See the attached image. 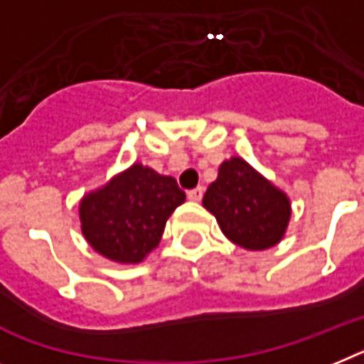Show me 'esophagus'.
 <instances>
[{"mask_svg": "<svg viewBox=\"0 0 364 364\" xmlns=\"http://www.w3.org/2000/svg\"><path fill=\"white\" fill-rule=\"evenodd\" d=\"M187 198L191 201H200L201 198H203V187H196V188H192V191H188Z\"/></svg>", "mask_w": 364, "mask_h": 364, "instance_id": "1", "label": "esophagus"}]
</instances>
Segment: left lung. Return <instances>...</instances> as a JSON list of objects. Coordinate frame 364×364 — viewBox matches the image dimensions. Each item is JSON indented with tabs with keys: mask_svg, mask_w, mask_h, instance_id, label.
<instances>
[{
	"mask_svg": "<svg viewBox=\"0 0 364 364\" xmlns=\"http://www.w3.org/2000/svg\"><path fill=\"white\" fill-rule=\"evenodd\" d=\"M203 207L216 216L222 233L246 250L272 248L291 218L289 198L239 157L222 163Z\"/></svg>",
	"mask_w": 364,
	"mask_h": 364,
	"instance_id": "8db88e82",
	"label": "left lung"
}]
</instances>
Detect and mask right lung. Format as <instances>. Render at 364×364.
Returning <instances> with one entry per match:
<instances>
[{"mask_svg":"<svg viewBox=\"0 0 364 364\" xmlns=\"http://www.w3.org/2000/svg\"><path fill=\"white\" fill-rule=\"evenodd\" d=\"M185 201L173 177L159 176L142 164L83 198L81 229L103 257L140 262L161 242L168 216Z\"/></svg>","mask_w":364,"mask_h":364,"instance_id":"obj_1","label":"right lung"}]
</instances>
